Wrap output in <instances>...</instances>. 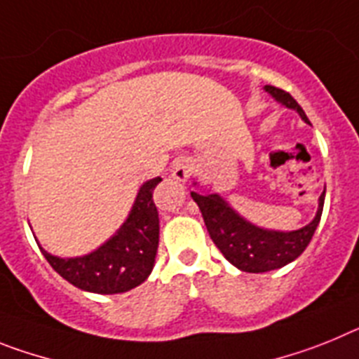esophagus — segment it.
<instances>
[{"label":"esophagus","instance_id":"34e87169","mask_svg":"<svg viewBox=\"0 0 359 359\" xmlns=\"http://www.w3.org/2000/svg\"><path fill=\"white\" fill-rule=\"evenodd\" d=\"M191 175V164H189L186 158H179V161L173 162V168H171V177L179 182H186Z\"/></svg>","mask_w":359,"mask_h":359}]
</instances>
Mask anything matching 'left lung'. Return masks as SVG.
Masks as SVG:
<instances>
[{
    "label": "left lung",
    "mask_w": 359,
    "mask_h": 359,
    "mask_svg": "<svg viewBox=\"0 0 359 359\" xmlns=\"http://www.w3.org/2000/svg\"><path fill=\"white\" fill-rule=\"evenodd\" d=\"M266 92H269L285 108L298 111L302 119L311 124L305 111L302 110V106L292 99L291 93L271 85L266 86ZM191 197L197 202L211 240L220 249V253L226 257V260L231 262L233 266L245 273H266V271L280 269V267L291 264L309 245L318 224H320V218H322L325 189L320 195L316 217L313 218V222H309L302 229L287 233L262 229V227L248 222L217 193L201 195L197 191H191Z\"/></svg>",
    "instance_id": "1"
}]
</instances>
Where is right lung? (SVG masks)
Instances as JSON below:
<instances>
[{
    "label": "right lung",
    "mask_w": 359,
    "mask_h": 359,
    "mask_svg": "<svg viewBox=\"0 0 359 359\" xmlns=\"http://www.w3.org/2000/svg\"><path fill=\"white\" fill-rule=\"evenodd\" d=\"M161 177L144 182L126 222L110 240L85 257L59 258L41 249L43 257L72 285L97 294H117L141 285L149 276L158 248V211L154 189Z\"/></svg>",
    "instance_id": "obj_1"
}]
</instances>
